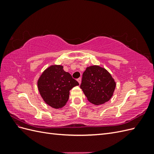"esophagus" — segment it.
Listing matches in <instances>:
<instances>
[{
	"instance_id": "34e87169",
	"label": "esophagus",
	"mask_w": 154,
	"mask_h": 154,
	"mask_svg": "<svg viewBox=\"0 0 154 154\" xmlns=\"http://www.w3.org/2000/svg\"><path fill=\"white\" fill-rule=\"evenodd\" d=\"M77 81L78 82V83H79V84L80 85V83H81V82H82V79H81V78H78V80H77Z\"/></svg>"
}]
</instances>
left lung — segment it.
<instances>
[{"instance_id":"left-lung-1","label":"left lung","mask_w":154,"mask_h":154,"mask_svg":"<svg viewBox=\"0 0 154 154\" xmlns=\"http://www.w3.org/2000/svg\"><path fill=\"white\" fill-rule=\"evenodd\" d=\"M115 87L116 83L110 74L100 66L88 67L83 73L80 88L93 104L100 105L108 101Z\"/></svg>"}]
</instances>
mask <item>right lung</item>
<instances>
[{
    "label": "right lung",
    "mask_w": 154,
    "mask_h": 154,
    "mask_svg": "<svg viewBox=\"0 0 154 154\" xmlns=\"http://www.w3.org/2000/svg\"><path fill=\"white\" fill-rule=\"evenodd\" d=\"M79 83L61 66H52L42 73L38 87L44 101L54 109L63 106L69 97V91Z\"/></svg>",
    "instance_id": "obj_1"
}]
</instances>
